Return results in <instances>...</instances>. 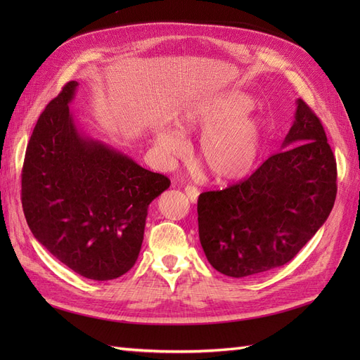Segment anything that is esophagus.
<instances>
[{"label":"esophagus","instance_id":"esophagus-1","mask_svg":"<svg viewBox=\"0 0 360 360\" xmlns=\"http://www.w3.org/2000/svg\"><path fill=\"white\" fill-rule=\"evenodd\" d=\"M184 192H186L188 198L192 201V202H197L198 200V195H200V191L195 188V186H186L184 188Z\"/></svg>","mask_w":360,"mask_h":360}]
</instances>
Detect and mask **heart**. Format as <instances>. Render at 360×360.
Here are the masks:
<instances>
[{
	"label": "heart",
	"mask_w": 360,
	"mask_h": 360,
	"mask_svg": "<svg viewBox=\"0 0 360 360\" xmlns=\"http://www.w3.org/2000/svg\"><path fill=\"white\" fill-rule=\"evenodd\" d=\"M254 110V101L242 91L224 93L184 111L177 126L184 135L202 132L197 153L216 181H237L254 169L266 138V123ZM155 147L163 159L180 156L186 141L177 130L158 127Z\"/></svg>",
	"instance_id": "b5f03b06"
}]
</instances>
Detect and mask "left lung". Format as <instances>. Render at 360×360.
I'll list each match as a JSON object with an SVG mask.
<instances>
[{
  "label": "left lung",
  "instance_id": "8db88e82",
  "mask_svg": "<svg viewBox=\"0 0 360 360\" xmlns=\"http://www.w3.org/2000/svg\"><path fill=\"white\" fill-rule=\"evenodd\" d=\"M282 143L249 179L198 198L200 242L209 263L231 278L287 264L328 219L336 160L319 117L302 99Z\"/></svg>",
  "mask_w": 360,
  "mask_h": 360
}]
</instances>
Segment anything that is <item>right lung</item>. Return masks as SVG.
Here are the masks:
<instances>
[{
	"label": "right lung",
	"instance_id": "obj_1",
	"mask_svg": "<svg viewBox=\"0 0 360 360\" xmlns=\"http://www.w3.org/2000/svg\"><path fill=\"white\" fill-rule=\"evenodd\" d=\"M70 81L37 120L22 169V207L40 245L76 274L110 281L136 263L148 205L171 181L85 135Z\"/></svg>",
	"mask_w": 360,
	"mask_h": 360
}]
</instances>
